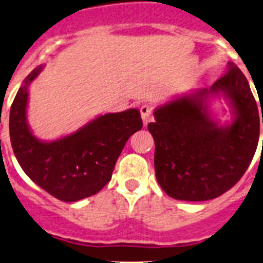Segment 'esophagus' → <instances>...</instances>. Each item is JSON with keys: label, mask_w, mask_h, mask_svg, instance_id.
<instances>
[{"label": "esophagus", "mask_w": 263, "mask_h": 263, "mask_svg": "<svg viewBox=\"0 0 263 263\" xmlns=\"http://www.w3.org/2000/svg\"><path fill=\"white\" fill-rule=\"evenodd\" d=\"M140 115H142V120L144 125H147L149 121L153 120V114H152V106L151 105H143L140 107Z\"/></svg>", "instance_id": "esophagus-1"}]
</instances>
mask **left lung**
Wrapping results in <instances>:
<instances>
[{
    "label": "left lung",
    "mask_w": 263,
    "mask_h": 263,
    "mask_svg": "<svg viewBox=\"0 0 263 263\" xmlns=\"http://www.w3.org/2000/svg\"><path fill=\"white\" fill-rule=\"evenodd\" d=\"M223 97L232 121L220 124L209 110ZM262 107V106H261ZM256 100L233 62L210 88L192 90L156 107L148 130L155 139V171L167 196L179 201L214 199L233 188L248 168L259 139ZM263 145V142H262Z\"/></svg>",
    "instance_id": "1"
}]
</instances>
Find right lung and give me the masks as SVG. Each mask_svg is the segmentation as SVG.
<instances>
[{
  "label": "right lung",
  "instance_id": "obj_1",
  "mask_svg": "<svg viewBox=\"0 0 263 263\" xmlns=\"http://www.w3.org/2000/svg\"><path fill=\"white\" fill-rule=\"evenodd\" d=\"M44 69L35 67L23 82L10 110V139L24 173L54 198L77 202L97 194L111 180L130 135L143 126L138 108L105 114L77 132L42 140L28 124L29 85Z\"/></svg>",
  "mask_w": 263,
  "mask_h": 263
}]
</instances>
